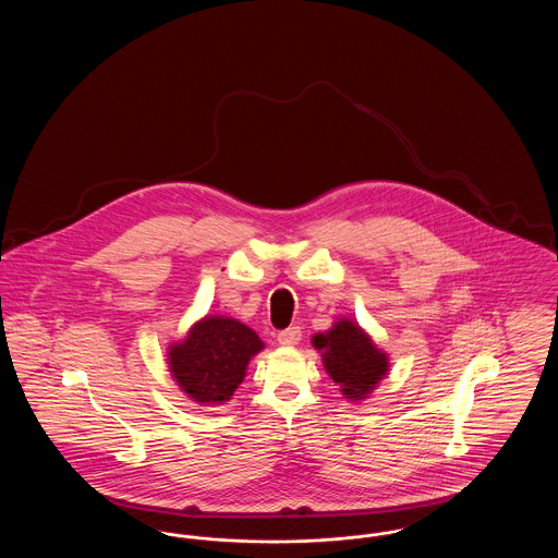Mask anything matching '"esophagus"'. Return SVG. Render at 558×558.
<instances>
[{"label":"esophagus","mask_w":558,"mask_h":558,"mask_svg":"<svg viewBox=\"0 0 558 558\" xmlns=\"http://www.w3.org/2000/svg\"><path fill=\"white\" fill-rule=\"evenodd\" d=\"M301 341V328L299 326H291L282 332H278V343L284 347L296 345Z\"/></svg>","instance_id":"esophagus-1"}]
</instances>
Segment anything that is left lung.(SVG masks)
Returning a JSON list of instances; mask_svg holds the SVG:
<instances>
[{
  "instance_id": "left-lung-1",
  "label": "left lung",
  "mask_w": 558,
  "mask_h": 558,
  "mask_svg": "<svg viewBox=\"0 0 558 558\" xmlns=\"http://www.w3.org/2000/svg\"><path fill=\"white\" fill-rule=\"evenodd\" d=\"M322 353L324 371L349 401H362L389 372V355L374 345L371 335L353 319L339 318L332 328L312 337Z\"/></svg>"
}]
</instances>
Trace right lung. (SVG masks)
<instances>
[{"label":"right lung","mask_w":558,"mask_h":558,"mask_svg":"<svg viewBox=\"0 0 558 558\" xmlns=\"http://www.w3.org/2000/svg\"><path fill=\"white\" fill-rule=\"evenodd\" d=\"M264 341L253 328L226 316L194 322L182 341L167 349V364L178 387L201 405L230 401L246 376V366Z\"/></svg>","instance_id":"right-lung-1"}]
</instances>
